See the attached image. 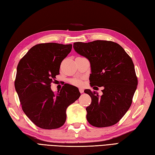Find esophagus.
<instances>
[{
    "mask_svg": "<svg viewBox=\"0 0 155 155\" xmlns=\"http://www.w3.org/2000/svg\"><path fill=\"white\" fill-rule=\"evenodd\" d=\"M79 92H80L81 93L84 92V89L82 88H79Z\"/></svg>",
    "mask_w": 155,
    "mask_h": 155,
    "instance_id": "obj_1",
    "label": "esophagus"
}]
</instances>
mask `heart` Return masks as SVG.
Wrapping results in <instances>:
<instances>
[{
  "instance_id": "obj_1",
  "label": "heart",
  "mask_w": 155,
  "mask_h": 155,
  "mask_svg": "<svg viewBox=\"0 0 155 155\" xmlns=\"http://www.w3.org/2000/svg\"><path fill=\"white\" fill-rule=\"evenodd\" d=\"M71 83L73 84V85H76V86H81L82 85V81L78 78H74L73 80L71 81Z\"/></svg>"
}]
</instances>
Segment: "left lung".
<instances>
[{
  "label": "left lung",
  "mask_w": 155,
  "mask_h": 155,
  "mask_svg": "<svg viewBox=\"0 0 155 155\" xmlns=\"http://www.w3.org/2000/svg\"><path fill=\"white\" fill-rule=\"evenodd\" d=\"M75 51L91 63L90 84L103 86V94L86 89L91 104L86 108L88 123L96 127L114 125L130 107L137 86L134 64L124 48L111 41L75 42Z\"/></svg>",
  "instance_id": "8db88e82"
}]
</instances>
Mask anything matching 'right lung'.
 <instances>
[{"instance_id":"obj_1","label":"right lung","mask_w":155,"mask_h":155,"mask_svg":"<svg viewBox=\"0 0 155 155\" xmlns=\"http://www.w3.org/2000/svg\"><path fill=\"white\" fill-rule=\"evenodd\" d=\"M72 45L45 43L34 45L19 61L14 86L21 108L38 127L57 129L66 121L68 106L80 97L77 87L64 84L56 94L51 84Z\"/></svg>"}]
</instances>
